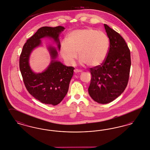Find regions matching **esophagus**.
<instances>
[{
	"mask_svg": "<svg viewBox=\"0 0 150 150\" xmlns=\"http://www.w3.org/2000/svg\"><path fill=\"white\" fill-rule=\"evenodd\" d=\"M81 70H78V69H75L74 70V72L75 73H76V74H78V73H80V72H81Z\"/></svg>",
	"mask_w": 150,
	"mask_h": 150,
	"instance_id": "obj_1",
	"label": "esophagus"
}]
</instances>
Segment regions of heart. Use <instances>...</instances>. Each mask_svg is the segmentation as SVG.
Returning <instances> with one entry per match:
<instances>
[{
	"label": "heart",
	"instance_id": "obj_1",
	"mask_svg": "<svg viewBox=\"0 0 150 150\" xmlns=\"http://www.w3.org/2000/svg\"><path fill=\"white\" fill-rule=\"evenodd\" d=\"M109 47L110 40L105 33L89 28L70 33L66 43L61 44L60 53L69 64H74L78 53L81 64L94 67L105 61Z\"/></svg>",
	"mask_w": 150,
	"mask_h": 150
}]
</instances>
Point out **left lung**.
I'll return each instance as SVG.
<instances>
[{
	"instance_id": "left-lung-1",
	"label": "left lung",
	"mask_w": 150,
	"mask_h": 150,
	"mask_svg": "<svg viewBox=\"0 0 150 150\" xmlns=\"http://www.w3.org/2000/svg\"><path fill=\"white\" fill-rule=\"evenodd\" d=\"M104 26L110 40L109 50L101 64L90 68L88 88L92 98L101 104L113 101L124 91L131 66L130 52L125 40L106 24Z\"/></svg>"
}]
</instances>
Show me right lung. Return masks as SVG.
Listing matches in <instances>:
<instances>
[{
    "label": "right lung",
    "instance_id": "obj_1",
    "mask_svg": "<svg viewBox=\"0 0 150 150\" xmlns=\"http://www.w3.org/2000/svg\"><path fill=\"white\" fill-rule=\"evenodd\" d=\"M64 29L61 26L55 28L44 26L38 29L25 43L20 57V71L29 93L40 102L53 106L59 104L67 93L74 67L66 66L55 61L57 50L50 47L49 50L52 58L50 65L45 71L35 74L29 66V56L32 50L40 44V39L45 36L54 39L59 49L58 35Z\"/></svg>",
    "mask_w": 150,
    "mask_h": 150
}]
</instances>
